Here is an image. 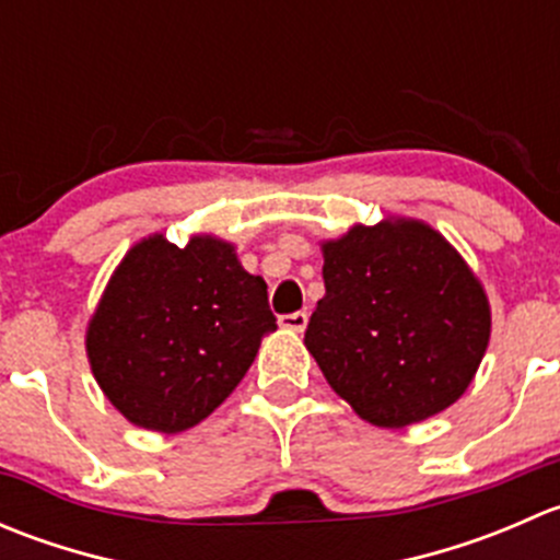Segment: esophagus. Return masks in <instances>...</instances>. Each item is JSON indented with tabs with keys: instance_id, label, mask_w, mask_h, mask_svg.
Instances as JSON below:
<instances>
[{
	"instance_id": "obj_1",
	"label": "esophagus",
	"mask_w": 560,
	"mask_h": 560,
	"mask_svg": "<svg viewBox=\"0 0 560 560\" xmlns=\"http://www.w3.org/2000/svg\"><path fill=\"white\" fill-rule=\"evenodd\" d=\"M279 325L284 327V330H295V332H303L308 325V314L306 312H292V314H281L279 316Z\"/></svg>"
}]
</instances>
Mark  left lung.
Instances as JSON below:
<instances>
[{
  "mask_svg": "<svg viewBox=\"0 0 560 560\" xmlns=\"http://www.w3.org/2000/svg\"><path fill=\"white\" fill-rule=\"evenodd\" d=\"M325 298L306 347L363 420L404 428L455 404L490 338L485 292L420 222L352 228L322 246Z\"/></svg>",
  "mask_w": 560,
  "mask_h": 560,
  "instance_id": "left-lung-1",
  "label": "left lung"
}]
</instances>
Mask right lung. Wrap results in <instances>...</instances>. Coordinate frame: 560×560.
<instances>
[{
	"mask_svg": "<svg viewBox=\"0 0 560 560\" xmlns=\"http://www.w3.org/2000/svg\"><path fill=\"white\" fill-rule=\"evenodd\" d=\"M276 330L268 284L233 246L162 235L124 257L89 325L92 371L129 422L175 433L206 420Z\"/></svg>",
	"mask_w": 560,
	"mask_h": 560,
	"instance_id": "right-lung-1",
	"label": "right lung"
}]
</instances>
